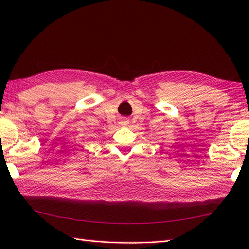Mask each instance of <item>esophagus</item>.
<instances>
[{
  "mask_svg": "<svg viewBox=\"0 0 249 249\" xmlns=\"http://www.w3.org/2000/svg\"><path fill=\"white\" fill-rule=\"evenodd\" d=\"M128 123H129V122H128L127 120H123V121H121V122H120V124H121L122 126H126V125H128Z\"/></svg>",
  "mask_w": 249,
  "mask_h": 249,
  "instance_id": "obj_1",
  "label": "esophagus"
}]
</instances>
